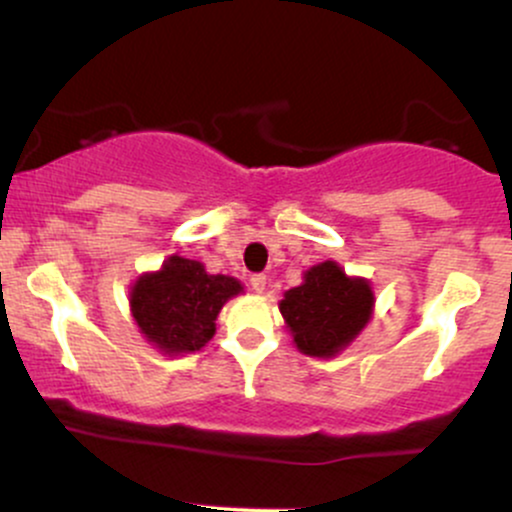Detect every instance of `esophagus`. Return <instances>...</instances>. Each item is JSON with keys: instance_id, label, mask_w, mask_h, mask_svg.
Instances as JSON below:
<instances>
[{"instance_id": "1", "label": "esophagus", "mask_w": 512, "mask_h": 512, "mask_svg": "<svg viewBox=\"0 0 512 512\" xmlns=\"http://www.w3.org/2000/svg\"><path fill=\"white\" fill-rule=\"evenodd\" d=\"M250 286H252V291L262 294V291H265V286H267V274H252Z\"/></svg>"}]
</instances>
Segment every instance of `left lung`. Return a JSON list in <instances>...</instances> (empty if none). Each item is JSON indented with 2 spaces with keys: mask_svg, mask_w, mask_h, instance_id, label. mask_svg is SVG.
Here are the masks:
<instances>
[{
  "mask_svg": "<svg viewBox=\"0 0 512 512\" xmlns=\"http://www.w3.org/2000/svg\"><path fill=\"white\" fill-rule=\"evenodd\" d=\"M279 311L296 347L308 357H335L362 333L374 311L372 284L347 277L338 262L328 260L303 274L279 301Z\"/></svg>",
  "mask_w": 512,
  "mask_h": 512,
  "instance_id": "left-lung-1",
  "label": "left lung"
}]
</instances>
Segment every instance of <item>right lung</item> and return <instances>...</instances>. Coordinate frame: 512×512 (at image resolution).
Returning a JSON list of instances; mask_svg holds the SVG:
<instances>
[{
    "label": "right lung",
    "mask_w": 512,
    "mask_h": 512,
    "mask_svg": "<svg viewBox=\"0 0 512 512\" xmlns=\"http://www.w3.org/2000/svg\"><path fill=\"white\" fill-rule=\"evenodd\" d=\"M243 291L226 274H209L204 265L172 255L157 272L138 277L131 286V313L140 333L162 355H189L216 333L223 303Z\"/></svg>",
    "instance_id": "obj_1"
}]
</instances>
